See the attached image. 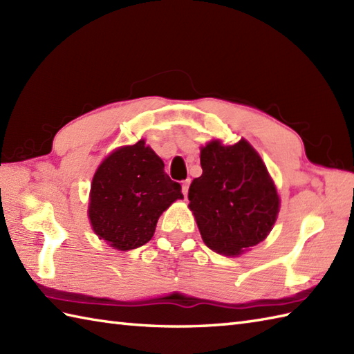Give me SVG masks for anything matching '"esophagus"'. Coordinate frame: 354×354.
<instances>
[{"instance_id": "obj_1", "label": "esophagus", "mask_w": 354, "mask_h": 354, "mask_svg": "<svg viewBox=\"0 0 354 354\" xmlns=\"http://www.w3.org/2000/svg\"><path fill=\"white\" fill-rule=\"evenodd\" d=\"M190 183H192V179H185V181L183 183V193H184V196H187V194H189Z\"/></svg>"}]
</instances>
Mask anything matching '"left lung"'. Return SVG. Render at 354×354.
Masks as SVG:
<instances>
[{
	"instance_id": "obj_1",
	"label": "left lung",
	"mask_w": 354,
	"mask_h": 354,
	"mask_svg": "<svg viewBox=\"0 0 354 354\" xmlns=\"http://www.w3.org/2000/svg\"><path fill=\"white\" fill-rule=\"evenodd\" d=\"M202 175L189 189L190 209L204 243L217 254H243L268 237L280 198L265 162L246 140L201 147Z\"/></svg>"
}]
</instances>
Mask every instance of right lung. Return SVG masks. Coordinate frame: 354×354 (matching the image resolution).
I'll return each mask as SVG.
<instances>
[{"label":"right lung","instance_id":"right-lung-1","mask_svg":"<svg viewBox=\"0 0 354 354\" xmlns=\"http://www.w3.org/2000/svg\"><path fill=\"white\" fill-rule=\"evenodd\" d=\"M183 198L161 158L140 140L115 149L95 170L88 216L99 239L131 251L152 239L162 212Z\"/></svg>","mask_w":354,"mask_h":354}]
</instances>
